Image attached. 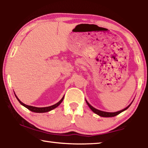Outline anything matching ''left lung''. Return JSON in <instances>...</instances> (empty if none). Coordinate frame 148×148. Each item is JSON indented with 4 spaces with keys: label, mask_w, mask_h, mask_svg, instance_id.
Segmentation results:
<instances>
[{
    "label": "left lung",
    "mask_w": 148,
    "mask_h": 148,
    "mask_svg": "<svg viewBox=\"0 0 148 148\" xmlns=\"http://www.w3.org/2000/svg\"><path fill=\"white\" fill-rule=\"evenodd\" d=\"M86 101V102H87V105H88L89 107L90 108H91V110H92V112H94V113H95V114H97V115H99V116H100L105 117H114V116H117V115H118V114H119L120 113H121L122 112L125 111V110H127L130 106H131V104H130L129 106H128L127 108H125V109L122 110H120V111L116 112H106L101 111V110H97V109H96V108H93L92 106H91V105H90V104L88 103V102H87V101Z\"/></svg>",
    "instance_id": "obj_1"
}]
</instances>
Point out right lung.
<instances>
[{
	"instance_id": "add662e5",
	"label": "right lung",
	"mask_w": 148,
	"mask_h": 148,
	"mask_svg": "<svg viewBox=\"0 0 148 148\" xmlns=\"http://www.w3.org/2000/svg\"><path fill=\"white\" fill-rule=\"evenodd\" d=\"M16 97L17 98V99L18 100V101L19 102V103L21 104V105H23V106L27 108V109H29V110H31V111L33 112H36V113H44V112H49V111H50V110H53L54 108H57L60 104L61 103L62 101H63V99H64V97H63L62 98V99L59 102H57V103L56 104L52 105V106H51L43 107V108H38V107H34V106H29V105H27L25 104H24V103H23V102L19 101V99L17 98L16 95Z\"/></svg>"
}]
</instances>
